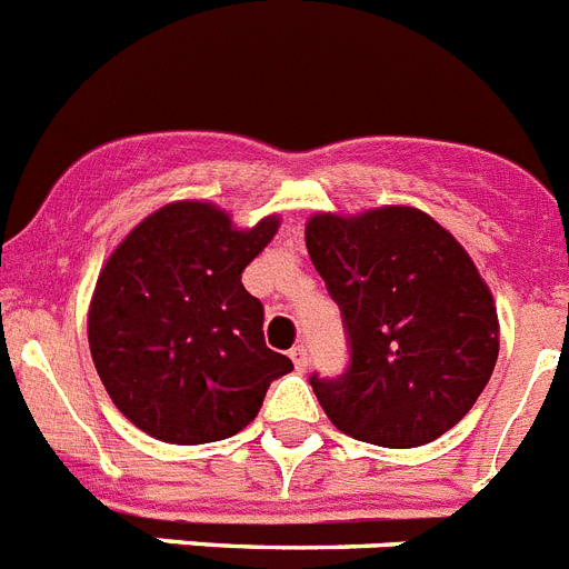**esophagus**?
Returning a JSON list of instances; mask_svg holds the SVG:
<instances>
[{"label": "esophagus", "mask_w": 569, "mask_h": 569, "mask_svg": "<svg viewBox=\"0 0 569 569\" xmlns=\"http://www.w3.org/2000/svg\"><path fill=\"white\" fill-rule=\"evenodd\" d=\"M290 359H293L296 370H305V367H308V347L296 345L293 350H290Z\"/></svg>", "instance_id": "34e87169"}]
</instances>
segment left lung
<instances>
[{
    "instance_id": "1",
    "label": "left lung",
    "mask_w": 569,
    "mask_h": 569,
    "mask_svg": "<svg viewBox=\"0 0 569 569\" xmlns=\"http://www.w3.org/2000/svg\"><path fill=\"white\" fill-rule=\"evenodd\" d=\"M305 241L350 345L339 379L310 376L328 419L396 450L459 425L499 359V316L453 233L421 210L387 204L310 216Z\"/></svg>"
}]
</instances>
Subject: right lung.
<instances>
[{
	"label": "right lung",
	"mask_w": 569,
	"mask_h": 569,
	"mask_svg": "<svg viewBox=\"0 0 569 569\" xmlns=\"http://www.w3.org/2000/svg\"><path fill=\"white\" fill-rule=\"evenodd\" d=\"M279 216L239 230L210 202H173L136 224L104 261L88 310L90 356L113 405L168 445L236 436L270 381L293 370L264 345V308L241 270Z\"/></svg>",
	"instance_id": "right-lung-1"
}]
</instances>
